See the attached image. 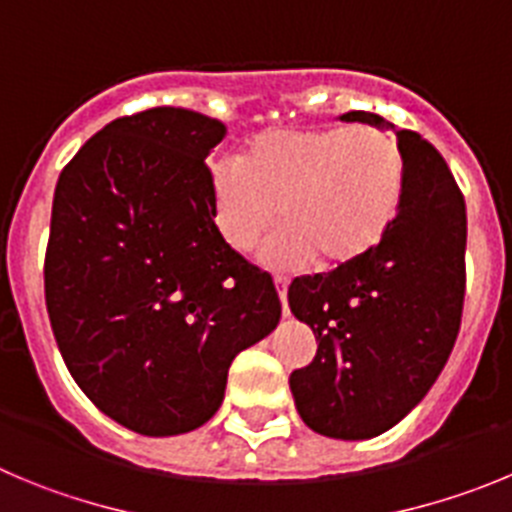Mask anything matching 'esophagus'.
Segmentation results:
<instances>
[{"label": "esophagus", "instance_id": "esophagus-1", "mask_svg": "<svg viewBox=\"0 0 512 512\" xmlns=\"http://www.w3.org/2000/svg\"><path fill=\"white\" fill-rule=\"evenodd\" d=\"M275 288H278L280 303H283V316H288V278L278 275V278H275Z\"/></svg>", "mask_w": 512, "mask_h": 512}]
</instances>
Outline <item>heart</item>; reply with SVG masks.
Returning a JSON list of instances; mask_svg holds the SVG:
<instances>
[{"label": "heart", "mask_w": 512, "mask_h": 512, "mask_svg": "<svg viewBox=\"0 0 512 512\" xmlns=\"http://www.w3.org/2000/svg\"><path fill=\"white\" fill-rule=\"evenodd\" d=\"M405 191L398 145L375 127H306L252 137L242 163L211 168L219 237L250 252L275 224L288 227L262 250L273 270L349 265L390 232Z\"/></svg>", "instance_id": "obj_1"}]
</instances>
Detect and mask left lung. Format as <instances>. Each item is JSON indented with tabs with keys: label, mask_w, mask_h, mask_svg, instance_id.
Masks as SVG:
<instances>
[{
	"label": "left lung",
	"mask_w": 512,
	"mask_h": 512,
	"mask_svg": "<svg viewBox=\"0 0 512 512\" xmlns=\"http://www.w3.org/2000/svg\"><path fill=\"white\" fill-rule=\"evenodd\" d=\"M342 119L395 130L372 112ZM395 135L405 191L390 232L359 260L288 288L290 311L319 342L311 365L290 375V393L303 423L329 439H372L403 421L441 375L462 324L464 196L431 142Z\"/></svg>",
	"instance_id": "obj_1"
}]
</instances>
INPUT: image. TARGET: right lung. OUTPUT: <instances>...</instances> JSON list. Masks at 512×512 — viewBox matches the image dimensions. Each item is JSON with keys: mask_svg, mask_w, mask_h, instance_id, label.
Wrapping results in <instances>:
<instances>
[{"mask_svg": "<svg viewBox=\"0 0 512 512\" xmlns=\"http://www.w3.org/2000/svg\"><path fill=\"white\" fill-rule=\"evenodd\" d=\"M224 135L191 109H145L96 132L55 186V342L86 398L142 436L204 426L232 359L280 321L273 278L216 232L204 160Z\"/></svg>", "mask_w": 512, "mask_h": 512, "instance_id": "obj_1", "label": "right lung"}]
</instances>
